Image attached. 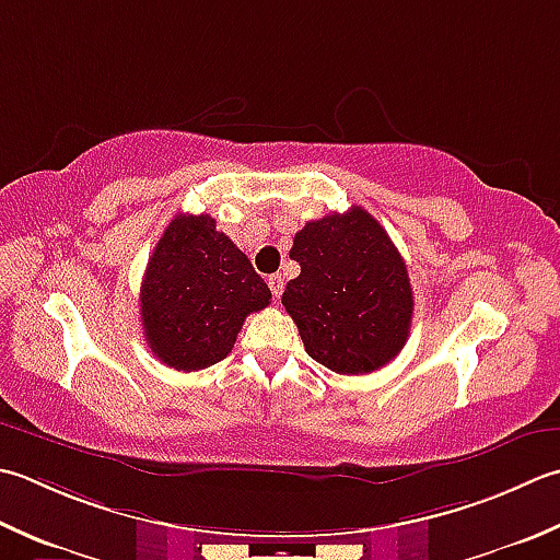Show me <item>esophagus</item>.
Here are the masks:
<instances>
[{
	"instance_id": "esophagus-1",
	"label": "esophagus",
	"mask_w": 560,
	"mask_h": 560,
	"mask_svg": "<svg viewBox=\"0 0 560 560\" xmlns=\"http://www.w3.org/2000/svg\"><path fill=\"white\" fill-rule=\"evenodd\" d=\"M269 289H271V293L273 295H277V299H279V295L283 293V277H281V273H271V277H269Z\"/></svg>"
}]
</instances>
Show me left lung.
Instances as JSON below:
<instances>
[{"mask_svg": "<svg viewBox=\"0 0 560 560\" xmlns=\"http://www.w3.org/2000/svg\"><path fill=\"white\" fill-rule=\"evenodd\" d=\"M291 259L301 273L281 303L305 352L337 374H371L408 342L412 289L398 247L361 206L305 223Z\"/></svg>", "mask_w": 560, "mask_h": 560, "instance_id": "obj_1", "label": "left lung"}]
</instances>
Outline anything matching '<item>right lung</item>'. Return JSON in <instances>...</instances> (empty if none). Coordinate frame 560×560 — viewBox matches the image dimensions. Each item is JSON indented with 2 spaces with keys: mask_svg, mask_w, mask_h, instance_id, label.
<instances>
[{
  "mask_svg": "<svg viewBox=\"0 0 560 560\" xmlns=\"http://www.w3.org/2000/svg\"><path fill=\"white\" fill-rule=\"evenodd\" d=\"M271 291L211 215L182 213L152 249L140 287V320L162 364L199 371L225 359L249 313Z\"/></svg>",
  "mask_w": 560,
  "mask_h": 560,
  "instance_id": "add662e5",
  "label": "right lung"
}]
</instances>
